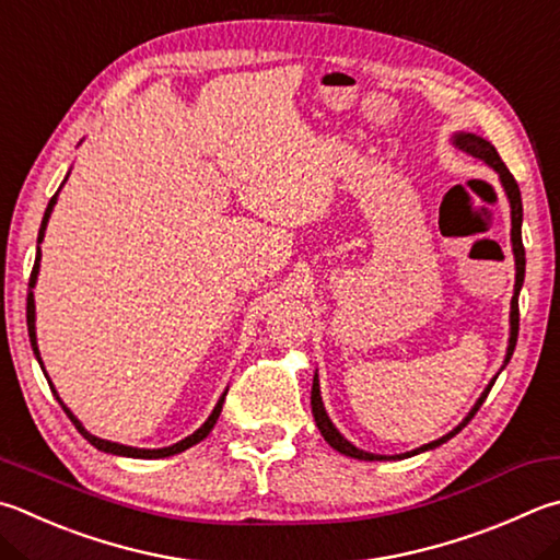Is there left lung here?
<instances>
[{
	"instance_id": "left-lung-1",
	"label": "left lung",
	"mask_w": 560,
	"mask_h": 560,
	"mask_svg": "<svg viewBox=\"0 0 560 560\" xmlns=\"http://www.w3.org/2000/svg\"><path fill=\"white\" fill-rule=\"evenodd\" d=\"M453 144L457 149H463L465 154H470L475 159L485 161L487 166L494 168L497 174H500V180H502V188L506 192V198H510V208H512V252H514V264H516V281H514V296H512V311H510V345H506V358H504V364L512 360L514 354V348H516V335H520V291H522V283H524V271H526V254H524V245H522V192H520V186H516L514 176L510 174V168L504 166V161L500 159V154H497V149L490 144V141L477 137V135H470V131H457V135H453ZM502 364V370H504ZM497 380V377H494ZM494 380L487 384V389L482 392L480 399H477V404L470 409V413L465 416L460 425H455V429L451 433H445L443 439L439 441H431L421 445V448H416L411 453H404V455H374V453H368V451H360L354 448V445L345 439V435L335 429L332 421L328 419V413H325V406H323V399H320V384H318V372H315L313 377V389H311V409H313V419H315V425H318V431L325 441H328L335 451L348 455V457H358V460H394V457H411V455H419L423 451H431V448H439L441 443L451 441L455 433H460L467 421L472 419V416L477 413V409H480L482 401L487 399V394H490Z\"/></svg>"
}]
</instances>
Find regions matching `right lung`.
Listing matches in <instances>:
<instances>
[{
  "label": "right lung",
  "instance_id": "1",
  "mask_svg": "<svg viewBox=\"0 0 560 560\" xmlns=\"http://www.w3.org/2000/svg\"><path fill=\"white\" fill-rule=\"evenodd\" d=\"M68 180V178H66ZM63 180V183H66ZM56 200H58V192L54 198L48 200V208H46V212H44V220H40V230H38V245L40 242H44V232H46V225H48V218H50V212H54V206H56ZM38 261H40V247L36 249V261H34V269H32V279H28V289H34L36 287V277H38ZM26 325H28V338H32V348H34V354H36V360H38V364H40V370H44V362H40V354H38V345H36V306H34V293L28 291V299H26ZM46 380H48V374H46ZM50 384V382H48ZM50 389H54V384H50ZM54 394H56V399H58V404L63 406V411L68 413V419L75 423V429L80 431V435H83V439L88 441V443H93L97 451H105V453H112V455H125V457H144V460H154V457H168V455H176V453H183V451H188L190 445H196V443H200L202 439H206V435L212 431V425L218 423V416H220V411H222V404H225V394L220 396V401L215 404V409H212V413L208 416V421L200 425V429L196 431V433H190L188 439H183V441H178V443H174V445H168V448H131V445H121V443H112V441H105V439H97V435H93L90 431H85V425L80 423L75 416H73V411L68 409V406L60 401V396H58V392L54 389Z\"/></svg>",
  "mask_w": 560,
  "mask_h": 560
}]
</instances>
